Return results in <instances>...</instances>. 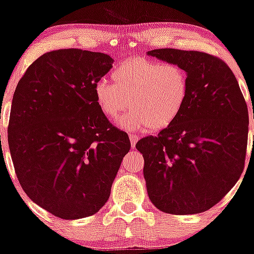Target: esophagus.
Segmentation results:
<instances>
[{
  "instance_id": "1",
  "label": "esophagus",
  "mask_w": 254,
  "mask_h": 254,
  "mask_svg": "<svg viewBox=\"0 0 254 254\" xmlns=\"http://www.w3.org/2000/svg\"><path fill=\"white\" fill-rule=\"evenodd\" d=\"M129 138H130V142H131V147L135 148L137 141H138V137H137L136 135H133V133H129Z\"/></svg>"
}]
</instances>
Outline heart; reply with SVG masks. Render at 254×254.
I'll return each mask as SVG.
<instances>
[{
    "label": "heart",
    "instance_id": "b5f03b06",
    "mask_svg": "<svg viewBox=\"0 0 254 254\" xmlns=\"http://www.w3.org/2000/svg\"><path fill=\"white\" fill-rule=\"evenodd\" d=\"M111 78L112 82L105 78L95 82V103L110 121H116L130 104L132 111L118 122L127 130L170 127L189 94L188 72L173 62L135 58L116 66Z\"/></svg>",
    "mask_w": 254,
    "mask_h": 254
}]
</instances>
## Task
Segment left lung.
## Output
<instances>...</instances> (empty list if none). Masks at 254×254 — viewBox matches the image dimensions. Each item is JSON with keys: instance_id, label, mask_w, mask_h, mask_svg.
<instances>
[{"instance_id": "8db88e82", "label": "left lung", "mask_w": 254, "mask_h": 254, "mask_svg": "<svg viewBox=\"0 0 254 254\" xmlns=\"http://www.w3.org/2000/svg\"><path fill=\"white\" fill-rule=\"evenodd\" d=\"M149 56L180 64L189 77L182 112L157 136L136 143L148 196L159 210L199 214L220 202L245 167L249 110L230 68L212 55L156 49Z\"/></svg>"}]
</instances>
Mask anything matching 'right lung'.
Returning a JSON list of instances; mask_svg holds the SVG:
<instances>
[{"mask_svg":"<svg viewBox=\"0 0 254 254\" xmlns=\"http://www.w3.org/2000/svg\"><path fill=\"white\" fill-rule=\"evenodd\" d=\"M112 63L101 52H48L14 92L8 144L17 180L34 203L64 220L103 208L130 150L129 137L101 113L93 92Z\"/></svg>","mask_w":254,"mask_h":254,"instance_id":"obj_1","label":"right lung"}]
</instances>
